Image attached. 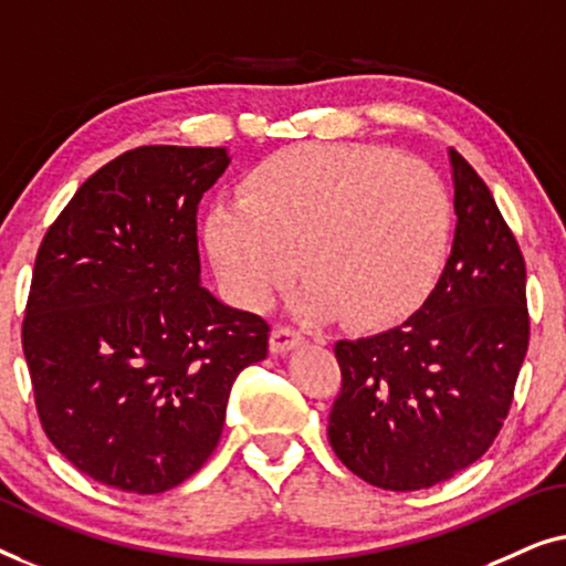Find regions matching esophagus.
Returning <instances> with one entry per match:
<instances>
[{"mask_svg": "<svg viewBox=\"0 0 566 566\" xmlns=\"http://www.w3.org/2000/svg\"><path fill=\"white\" fill-rule=\"evenodd\" d=\"M302 333L294 331V328H274L272 331V338H269V348H272V354H286L292 352L294 346L302 344Z\"/></svg>", "mask_w": 566, "mask_h": 566, "instance_id": "obj_1", "label": "esophagus"}]
</instances>
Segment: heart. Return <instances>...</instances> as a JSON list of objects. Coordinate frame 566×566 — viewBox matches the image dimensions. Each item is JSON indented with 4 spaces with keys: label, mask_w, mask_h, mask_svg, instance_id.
<instances>
[{
    "label": "heart",
    "mask_w": 566,
    "mask_h": 566,
    "mask_svg": "<svg viewBox=\"0 0 566 566\" xmlns=\"http://www.w3.org/2000/svg\"><path fill=\"white\" fill-rule=\"evenodd\" d=\"M449 195L418 158L371 146H297L253 166L218 197L205 243L228 297L261 310L297 272L300 307L354 325L408 313L439 276Z\"/></svg>",
    "instance_id": "obj_1"
}]
</instances>
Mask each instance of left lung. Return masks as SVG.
I'll list each match as a JSON object with an SVG mask.
<instances>
[{
	"mask_svg": "<svg viewBox=\"0 0 566 566\" xmlns=\"http://www.w3.org/2000/svg\"><path fill=\"white\" fill-rule=\"evenodd\" d=\"M457 230L418 313L369 338L338 340L336 457L374 488H433L490 449L528 352L525 261L495 197L449 148Z\"/></svg>",
	"mask_w": 566,
	"mask_h": 566,
	"instance_id": "8db88e82",
	"label": "left lung"
}]
</instances>
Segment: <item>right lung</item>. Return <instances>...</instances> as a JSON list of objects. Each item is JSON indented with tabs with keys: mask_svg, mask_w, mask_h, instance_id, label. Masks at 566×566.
Segmentation results:
<instances>
[{
	"mask_svg": "<svg viewBox=\"0 0 566 566\" xmlns=\"http://www.w3.org/2000/svg\"><path fill=\"white\" fill-rule=\"evenodd\" d=\"M226 148L140 146L92 174L35 256L22 352L51 443L92 480L156 495L220 441L269 325L205 290L197 205Z\"/></svg>",
	"mask_w": 566,
	"mask_h": 566,
	"instance_id": "add662e5",
	"label": "right lung"
}]
</instances>
